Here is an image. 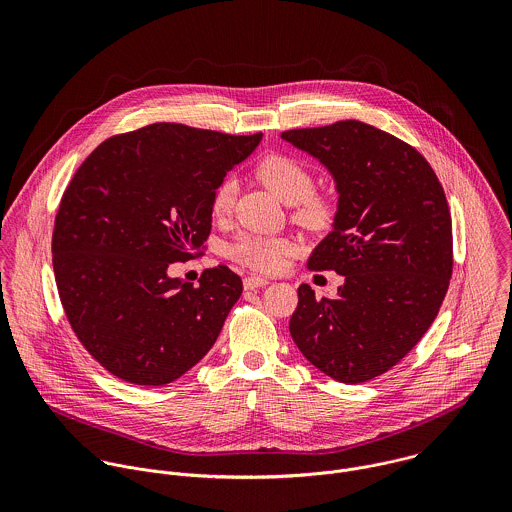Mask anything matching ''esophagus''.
<instances>
[{"instance_id": "obj_1", "label": "esophagus", "mask_w": 512, "mask_h": 512, "mask_svg": "<svg viewBox=\"0 0 512 512\" xmlns=\"http://www.w3.org/2000/svg\"><path fill=\"white\" fill-rule=\"evenodd\" d=\"M264 286H268V278H262V276H248L244 280L246 290H258V288H264Z\"/></svg>"}]
</instances>
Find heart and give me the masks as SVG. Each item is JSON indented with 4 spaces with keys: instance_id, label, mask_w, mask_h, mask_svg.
Returning <instances> with one entry per match:
<instances>
[{
    "instance_id": "b5f03b06",
    "label": "heart",
    "mask_w": 512,
    "mask_h": 512,
    "mask_svg": "<svg viewBox=\"0 0 512 512\" xmlns=\"http://www.w3.org/2000/svg\"><path fill=\"white\" fill-rule=\"evenodd\" d=\"M258 179L286 205H295L293 219L307 230H327L335 219V207L329 199L313 195L311 173L288 155H270L256 167ZM236 195V181L224 179L213 195V213L224 217L230 213ZM293 244L288 238L240 236L228 254L236 262L262 272L278 270L286 256L292 254Z\"/></svg>"
}]
</instances>
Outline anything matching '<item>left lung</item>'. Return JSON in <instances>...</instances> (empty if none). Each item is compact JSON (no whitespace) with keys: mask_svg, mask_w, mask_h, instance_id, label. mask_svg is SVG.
<instances>
[{"mask_svg":"<svg viewBox=\"0 0 512 512\" xmlns=\"http://www.w3.org/2000/svg\"><path fill=\"white\" fill-rule=\"evenodd\" d=\"M280 138L317 159L335 183L331 232L307 268L345 276L335 297L317 299L299 286L292 339L327 376L366 382L402 361L438 315L453 266L443 189L414 147L365 122Z\"/></svg>","mask_w":512,"mask_h":512,"instance_id":"obj_1","label":"left lung"}]
</instances>
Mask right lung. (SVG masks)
<instances>
[{
	"mask_svg": "<svg viewBox=\"0 0 512 512\" xmlns=\"http://www.w3.org/2000/svg\"><path fill=\"white\" fill-rule=\"evenodd\" d=\"M260 142L159 122L76 169L55 219V280L78 341L114 376L163 386L215 345L242 280L217 266L193 286L167 268L203 248L215 189Z\"/></svg>",
	"mask_w": 512,
	"mask_h": 512,
	"instance_id": "add662e5",
	"label": "right lung"
}]
</instances>
